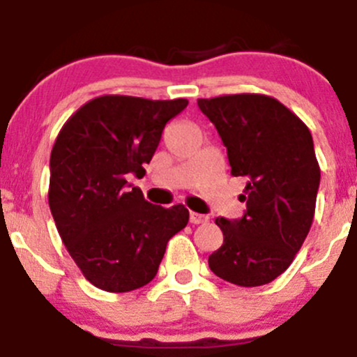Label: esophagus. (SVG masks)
I'll list each match as a JSON object with an SVG mask.
<instances>
[{
	"label": "esophagus",
	"mask_w": 357,
	"mask_h": 357,
	"mask_svg": "<svg viewBox=\"0 0 357 357\" xmlns=\"http://www.w3.org/2000/svg\"><path fill=\"white\" fill-rule=\"evenodd\" d=\"M210 217L208 215H203V213H198V212H191L189 213V220H191L192 224H203L206 222Z\"/></svg>",
	"instance_id": "34e87169"
}]
</instances>
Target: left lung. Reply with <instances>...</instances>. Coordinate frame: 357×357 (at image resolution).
Returning <instances> with one entry per match:
<instances>
[{
  "mask_svg": "<svg viewBox=\"0 0 357 357\" xmlns=\"http://www.w3.org/2000/svg\"><path fill=\"white\" fill-rule=\"evenodd\" d=\"M227 151L233 176H245L247 210L217 217L224 242L208 257L217 277L242 287L264 286L289 268L315 212L321 169L300 117L264 94L198 100Z\"/></svg>",
  "mask_w": 357,
  "mask_h": 357,
  "instance_id": "obj_1",
  "label": "left lung"
}]
</instances>
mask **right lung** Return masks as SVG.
<instances>
[{"instance_id": "add662e5", "label": "right lung", "mask_w": 357, "mask_h": 357, "mask_svg": "<svg viewBox=\"0 0 357 357\" xmlns=\"http://www.w3.org/2000/svg\"><path fill=\"white\" fill-rule=\"evenodd\" d=\"M188 103L100 96L75 112L57 135L50 212L70 256L100 289L128 293L151 282L168 240L188 226L184 205H152L128 182L145 172L166 122Z\"/></svg>"}]
</instances>
